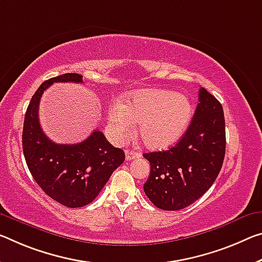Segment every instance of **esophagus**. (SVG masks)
<instances>
[{
	"label": "esophagus",
	"mask_w": 262,
	"mask_h": 262,
	"mask_svg": "<svg viewBox=\"0 0 262 262\" xmlns=\"http://www.w3.org/2000/svg\"><path fill=\"white\" fill-rule=\"evenodd\" d=\"M141 155L140 152H136L134 150H126V160L127 161H130V160H134V159H139Z\"/></svg>",
	"instance_id": "obj_1"
}]
</instances>
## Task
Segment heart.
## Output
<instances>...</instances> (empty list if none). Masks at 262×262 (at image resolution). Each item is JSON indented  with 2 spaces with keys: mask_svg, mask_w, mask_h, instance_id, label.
I'll use <instances>...</instances> for the list:
<instances>
[{
  "mask_svg": "<svg viewBox=\"0 0 262 262\" xmlns=\"http://www.w3.org/2000/svg\"><path fill=\"white\" fill-rule=\"evenodd\" d=\"M193 108L184 94L169 90L148 89L129 93L124 103L113 102L108 110L112 135L122 140L140 122L143 143L154 150H163L185 134Z\"/></svg>",
  "mask_w": 262,
  "mask_h": 262,
  "instance_id": "b5f03b06",
  "label": "heart"
}]
</instances>
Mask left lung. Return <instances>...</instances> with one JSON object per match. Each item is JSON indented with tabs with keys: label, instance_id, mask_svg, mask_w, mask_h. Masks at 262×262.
<instances>
[{
	"label": "left lung",
	"instance_id": "left-lung-1",
	"mask_svg": "<svg viewBox=\"0 0 262 262\" xmlns=\"http://www.w3.org/2000/svg\"><path fill=\"white\" fill-rule=\"evenodd\" d=\"M192 121L176 146L143 154L150 175L143 190L150 202L165 211L182 210L211 188L225 157L223 106L202 87Z\"/></svg>",
	"mask_w": 262,
	"mask_h": 262
}]
</instances>
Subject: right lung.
<instances>
[{
    "label": "right lung",
    "mask_w": 262,
    "mask_h": 262,
    "mask_svg": "<svg viewBox=\"0 0 262 262\" xmlns=\"http://www.w3.org/2000/svg\"><path fill=\"white\" fill-rule=\"evenodd\" d=\"M53 82H82L78 73H65L44 81L29 103L24 116L22 144L32 177L49 197L68 207L92 203L124 161L101 132L94 130L77 144H57L41 130L38 107L43 92Z\"/></svg>",
    "instance_id": "1"
}]
</instances>
